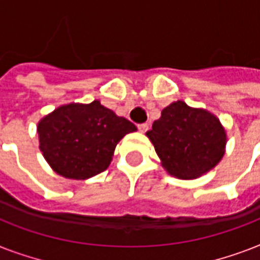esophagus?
Wrapping results in <instances>:
<instances>
[{"instance_id": "34e87169", "label": "esophagus", "mask_w": 260, "mask_h": 260, "mask_svg": "<svg viewBox=\"0 0 260 260\" xmlns=\"http://www.w3.org/2000/svg\"><path fill=\"white\" fill-rule=\"evenodd\" d=\"M138 128H139V131L142 132V134H144V132H147V131H148V124H146V122H144V124H139Z\"/></svg>"}]
</instances>
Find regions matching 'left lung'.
I'll list each match as a JSON object with an SVG mask.
<instances>
[{
	"instance_id": "obj_1",
	"label": "left lung",
	"mask_w": 260,
	"mask_h": 260,
	"mask_svg": "<svg viewBox=\"0 0 260 260\" xmlns=\"http://www.w3.org/2000/svg\"><path fill=\"white\" fill-rule=\"evenodd\" d=\"M163 169L179 179H196L217 166L225 154L226 132L217 116L175 101L147 132Z\"/></svg>"
}]
</instances>
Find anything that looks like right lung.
I'll use <instances>...</instances> for the list:
<instances>
[{"label": "right lung", "instance_id": "1", "mask_svg": "<svg viewBox=\"0 0 260 260\" xmlns=\"http://www.w3.org/2000/svg\"><path fill=\"white\" fill-rule=\"evenodd\" d=\"M138 128L98 100L67 104L38 122L39 148L51 169L69 179H89L105 171L114 148Z\"/></svg>", "mask_w": 260, "mask_h": 260}]
</instances>
